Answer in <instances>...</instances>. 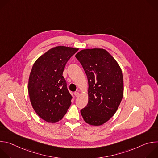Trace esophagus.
Here are the masks:
<instances>
[{"mask_svg":"<svg viewBox=\"0 0 158 158\" xmlns=\"http://www.w3.org/2000/svg\"><path fill=\"white\" fill-rule=\"evenodd\" d=\"M74 95H75L76 97H78V96H79V93L77 92V91H76V92L74 93Z\"/></svg>","mask_w":158,"mask_h":158,"instance_id":"esophagus-1","label":"esophagus"}]
</instances>
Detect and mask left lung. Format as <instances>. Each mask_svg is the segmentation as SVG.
<instances>
[{"label": "left lung", "mask_w": 158, "mask_h": 158, "mask_svg": "<svg viewBox=\"0 0 158 158\" xmlns=\"http://www.w3.org/2000/svg\"><path fill=\"white\" fill-rule=\"evenodd\" d=\"M76 57L87 75L88 104L81 110L84 120L93 126H101L116 113L123 97L124 84L120 66L107 51L87 49Z\"/></svg>", "instance_id": "8db88e82"}]
</instances>
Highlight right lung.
<instances>
[{
    "instance_id": "right-lung-1",
    "label": "right lung",
    "mask_w": 158,
    "mask_h": 158,
    "mask_svg": "<svg viewBox=\"0 0 158 158\" xmlns=\"http://www.w3.org/2000/svg\"><path fill=\"white\" fill-rule=\"evenodd\" d=\"M78 49L57 46L39 57L29 76L28 92L33 109L43 120L62 119L71 104L72 96L62 76L66 63Z\"/></svg>"
}]
</instances>
